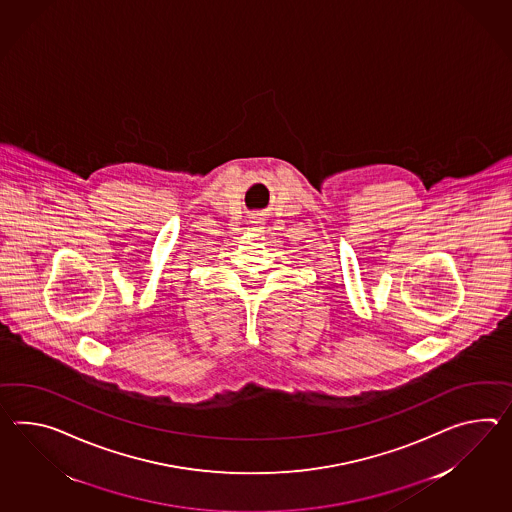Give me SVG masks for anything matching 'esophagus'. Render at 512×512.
Returning <instances> with one entry per match:
<instances>
[{
    "label": "esophagus",
    "mask_w": 512,
    "mask_h": 512,
    "mask_svg": "<svg viewBox=\"0 0 512 512\" xmlns=\"http://www.w3.org/2000/svg\"><path fill=\"white\" fill-rule=\"evenodd\" d=\"M250 224L255 225V227H261L264 222H262L261 216H251Z\"/></svg>",
    "instance_id": "1"
}]
</instances>
